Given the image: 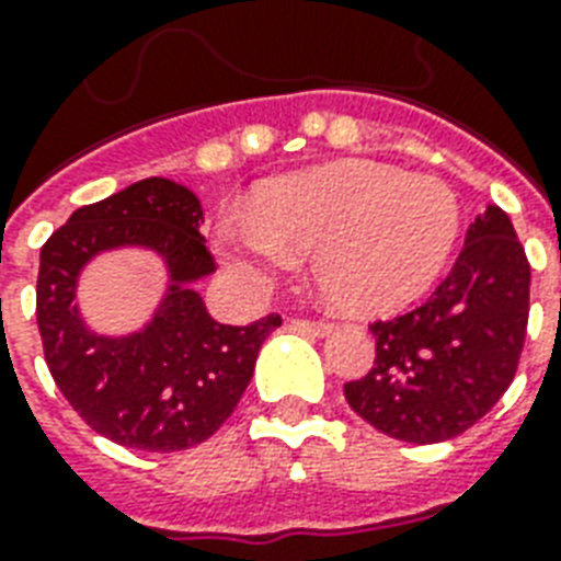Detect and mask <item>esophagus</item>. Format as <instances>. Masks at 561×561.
Here are the masks:
<instances>
[{"label": "esophagus", "mask_w": 561, "mask_h": 561, "mask_svg": "<svg viewBox=\"0 0 561 561\" xmlns=\"http://www.w3.org/2000/svg\"><path fill=\"white\" fill-rule=\"evenodd\" d=\"M294 329L306 334H314V337H325V334H332L334 325L332 323H323V320H290Z\"/></svg>", "instance_id": "1"}]
</instances>
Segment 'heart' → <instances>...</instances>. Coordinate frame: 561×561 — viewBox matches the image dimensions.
Instances as JSON below:
<instances>
[{
    "mask_svg": "<svg viewBox=\"0 0 561 561\" xmlns=\"http://www.w3.org/2000/svg\"><path fill=\"white\" fill-rule=\"evenodd\" d=\"M460 236V203L434 178L381 162H332L267 180L247 215L220 218L215 244L244 288L264 290L311 250V276L343 314H390L416 302Z\"/></svg>",
    "mask_w": 561,
    "mask_h": 561,
    "instance_id": "b5f03b06",
    "label": "heart"
}]
</instances>
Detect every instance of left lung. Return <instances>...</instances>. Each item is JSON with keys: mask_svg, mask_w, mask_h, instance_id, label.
<instances>
[{"mask_svg": "<svg viewBox=\"0 0 561 561\" xmlns=\"http://www.w3.org/2000/svg\"><path fill=\"white\" fill-rule=\"evenodd\" d=\"M530 317V262L501 206L466 232L451 273L425 306L369 325L375 364L343 383L350 408L413 445L460 436L513 383Z\"/></svg>", "mask_w": 561, "mask_h": 561, "instance_id": "8db88e82", "label": "left lung"}]
</instances>
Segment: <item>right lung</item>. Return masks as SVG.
Here are the masks:
<instances>
[{"mask_svg": "<svg viewBox=\"0 0 561 561\" xmlns=\"http://www.w3.org/2000/svg\"><path fill=\"white\" fill-rule=\"evenodd\" d=\"M197 194L165 178L139 180L81 206L39 250L37 325L48 373L78 416L136 451H183L209 439L244 396L267 334L218 323L194 285L215 273ZM113 249H151L167 267L152 320L127 335L90 330L73 302L82 267Z\"/></svg>", "mask_w": 561, "mask_h": 561, "instance_id": "add662e5", "label": "right lung"}]
</instances>
